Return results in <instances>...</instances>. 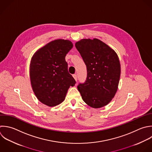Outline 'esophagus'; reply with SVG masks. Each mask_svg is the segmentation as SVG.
<instances>
[{
  "label": "esophagus",
  "mask_w": 152,
  "mask_h": 152,
  "mask_svg": "<svg viewBox=\"0 0 152 152\" xmlns=\"http://www.w3.org/2000/svg\"><path fill=\"white\" fill-rule=\"evenodd\" d=\"M73 77L75 79V80L77 81V75L76 74H74L73 75Z\"/></svg>",
  "instance_id": "34e87169"
}]
</instances>
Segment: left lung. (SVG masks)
<instances>
[{"mask_svg":"<svg viewBox=\"0 0 152 152\" xmlns=\"http://www.w3.org/2000/svg\"><path fill=\"white\" fill-rule=\"evenodd\" d=\"M87 66V77L77 88L84 102L93 108L107 105L118 88L121 64L113 49L97 39H84L75 43Z\"/></svg>","mask_w":152,"mask_h":152,"instance_id":"8db88e82","label":"left lung"}]
</instances>
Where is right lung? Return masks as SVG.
<instances>
[{
  "label": "right lung",
  "instance_id": "right-lung-1",
  "mask_svg": "<svg viewBox=\"0 0 152 152\" xmlns=\"http://www.w3.org/2000/svg\"><path fill=\"white\" fill-rule=\"evenodd\" d=\"M68 40L57 39L37 50L31 58L30 77L33 90L42 103L55 106L65 99L76 81L68 72L65 56L72 48Z\"/></svg>",
  "mask_w": 152,
  "mask_h": 152
}]
</instances>
